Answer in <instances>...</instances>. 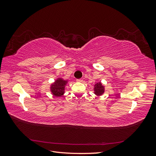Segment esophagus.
Returning <instances> with one entry per match:
<instances>
[{"label":"esophagus","instance_id":"1","mask_svg":"<svg viewBox=\"0 0 156 156\" xmlns=\"http://www.w3.org/2000/svg\"><path fill=\"white\" fill-rule=\"evenodd\" d=\"M76 81H77V82H82L83 80H82V79H78L76 80Z\"/></svg>","mask_w":156,"mask_h":156}]
</instances>
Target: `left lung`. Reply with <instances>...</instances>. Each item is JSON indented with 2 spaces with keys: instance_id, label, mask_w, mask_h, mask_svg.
Here are the masks:
<instances>
[{
  "instance_id": "obj_1",
  "label": "left lung",
  "mask_w": 156,
  "mask_h": 156,
  "mask_svg": "<svg viewBox=\"0 0 156 156\" xmlns=\"http://www.w3.org/2000/svg\"><path fill=\"white\" fill-rule=\"evenodd\" d=\"M94 90L96 95L100 96L103 93V92H104V87H103L102 84L100 82H99L94 85Z\"/></svg>"
}]
</instances>
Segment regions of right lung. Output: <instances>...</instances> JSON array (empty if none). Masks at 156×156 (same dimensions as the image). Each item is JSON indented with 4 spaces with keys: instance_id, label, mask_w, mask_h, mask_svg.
Segmentation results:
<instances>
[{
    "instance_id": "right-lung-1",
    "label": "right lung",
    "mask_w": 156,
    "mask_h": 156,
    "mask_svg": "<svg viewBox=\"0 0 156 156\" xmlns=\"http://www.w3.org/2000/svg\"><path fill=\"white\" fill-rule=\"evenodd\" d=\"M66 83V81H64V80L61 79L56 80L55 83L52 84L51 87V90L52 93L53 94V95L56 97H60L63 95Z\"/></svg>"
}]
</instances>
